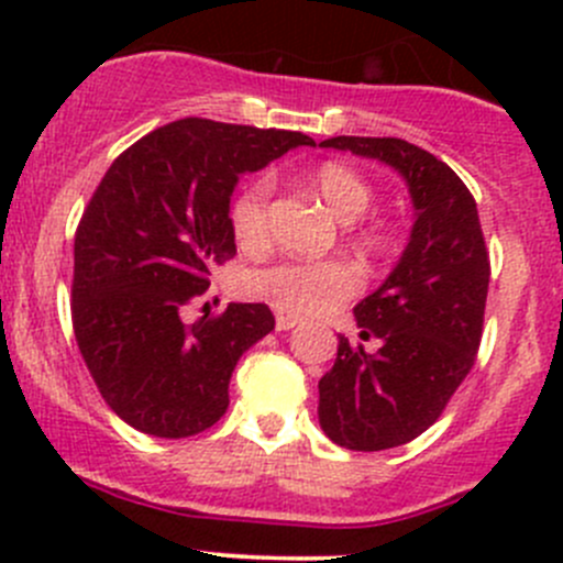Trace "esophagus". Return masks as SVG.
<instances>
[{"label":"esophagus","instance_id":"34e87169","mask_svg":"<svg viewBox=\"0 0 563 563\" xmlns=\"http://www.w3.org/2000/svg\"><path fill=\"white\" fill-rule=\"evenodd\" d=\"M275 323H277V329H294L299 323V318L294 313H288V310H277Z\"/></svg>","mask_w":563,"mask_h":563}]
</instances>
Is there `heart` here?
Returning <instances> with one entry per match:
<instances>
[{
    "mask_svg": "<svg viewBox=\"0 0 563 563\" xmlns=\"http://www.w3.org/2000/svg\"><path fill=\"white\" fill-rule=\"evenodd\" d=\"M310 185L340 225H354L371 212L373 187L354 168L343 163H323L310 174ZM272 185L266 179L250 181L231 203V231L242 247H261L266 240V207ZM360 253L376 255L387 250V236L378 231H360L351 240ZM360 286V277L343 261H280L266 269L247 272L245 291L288 313L316 316L345 302Z\"/></svg>",
    "mask_w": 563,
    "mask_h": 563,
    "instance_id": "obj_1",
    "label": "heart"
}]
</instances>
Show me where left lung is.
I'll use <instances>...</instances> for the list:
<instances>
[{
  "label": "left lung",
  "instance_id": "8db88e82",
  "mask_svg": "<svg viewBox=\"0 0 563 563\" xmlns=\"http://www.w3.org/2000/svg\"><path fill=\"white\" fill-rule=\"evenodd\" d=\"M321 146L395 168L413 203L400 258L354 308L360 340L376 338L378 351L338 334V360L318 382V424L334 444L391 450L424 433L468 376L490 261L474 196L439 157L402 139L338 135Z\"/></svg>",
  "mask_w": 563,
  "mask_h": 563
}]
</instances>
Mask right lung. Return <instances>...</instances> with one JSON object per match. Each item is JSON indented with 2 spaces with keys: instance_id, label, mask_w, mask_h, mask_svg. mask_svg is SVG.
<instances>
[{
  "instance_id": "obj_1",
  "label": "right lung",
  "mask_w": 563,
  "mask_h": 563,
  "mask_svg": "<svg viewBox=\"0 0 563 563\" xmlns=\"http://www.w3.org/2000/svg\"><path fill=\"white\" fill-rule=\"evenodd\" d=\"M313 139L187 117L163 124L108 168L76 234L73 327L108 406L130 428L187 439L229 408V384L250 345L275 329L261 302H229L218 318L181 321L234 258L231 196Z\"/></svg>"
}]
</instances>
